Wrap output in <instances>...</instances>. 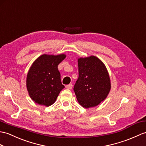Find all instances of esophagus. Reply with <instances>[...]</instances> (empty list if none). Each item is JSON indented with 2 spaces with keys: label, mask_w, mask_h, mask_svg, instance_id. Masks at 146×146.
<instances>
[{
  "label": "esophagus",
  "mask_w": 146,
  "mask_h": 146,
  "mask_svg": "<svg viewBox=\"0 0 146 146\" xmlns=\"http://www.w3.org/2000/svg\"><path fill=\"white\" fill-rule=\"evenodd\" d=\"M65 87H66V88L68 90H72L73 85L72 84H67V85H66Z\"/></svg>",
  "instance_id": "1"
}]
</instances>
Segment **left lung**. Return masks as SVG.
I'll use <instances>...</instances> for the list:
<instances>
[{"instance_id":"obj_1","label":"left lung","mask_w":146,"mask_h":146,"mask_svg":"<svg viewBox=\"0 0 146 146\" xmlns=\"http://www.w3.org/2000/svg\"><path fill=\"white\" fill-rule=\"evenodd\" d=\"M78 78L73 90L83 107L96 106L108 96L111 89L109 74L101 61L94 56L79 58Z\"/></svg>"}]
</instances>
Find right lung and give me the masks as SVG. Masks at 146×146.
<instances>
[{"label":"right lung","mask_w":146,"mask_h":146,"mask_svg":"<svg viewBox=\"0 0 146 146\" xmlns=\"http://www.w3.org/2000/svg\"><path fill=\"white\" fill-rule=\"evenodd\" d=\"M65 57L63 54L43 55L30 67L27 77V88L30 98L37 104L50 106L65 88L61 81L58 65Z\"/></svg>","instance_id":"add662e5"}]
</instances>
